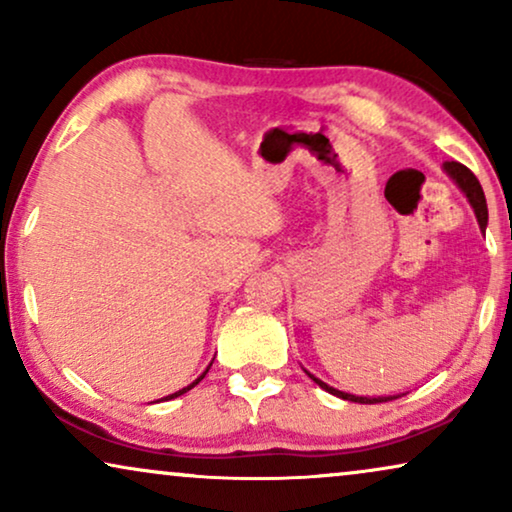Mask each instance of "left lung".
<instances>
[{"label":"left lung","instance_id":"8db88e82","mask_svg":"<svg viewBox=\"0 0 512 512\" xmlns=\"http://www.w3.org/2000/svg\"><path fill=\"white\" fill-rule=\"evenodd\" d=\"M443 170H445L447 177H450L454 184L459 186V191L466 195V200L471 202V207H473V212H475V219H478V226H480L482 233H485L489 214H487V200H485V193H482L480 181L475 179V174L468 170V167L461 165V163H445ZM305 373H307V370H305ZM307 375H310V380L317 382L321 389H326L328 394H333V396H338V398H345V401H352V403H384V401H391V398H398V396H354V394H347V391H340V389L331 387V384L321 382L319 377H314L312 373H307Z\"/></svg>","mask_w":512,"mask_h":512}]
</instances>
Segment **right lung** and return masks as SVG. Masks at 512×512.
<instances>
[{"label": "right lung", "instance_id": "add662e5", "mask_svg": "<svg viewBox=\"0 0 512 512\" xmlns=\"http://www.w3.org/2000/svg\"><path fill=\"white\" fill-rule=\"evenodd\" d=\"M209 366H212V363H209ZM209 366H207V370H209ZM207 370H205V373H202V375L198 377V380H195V382H191V384H188V387H184V389L174 391V394H170V396H165V398H163V401H170V398H177V396H181V394H186V391H188V389H193V387H195V384H198V382L202 380V377H205V375H207Z\"/></svg>", "mask_w": 512, "mask_h": 512}]
</instances>
